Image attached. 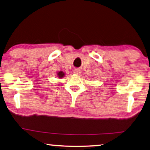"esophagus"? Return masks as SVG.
I'll return each mask as SVG.
<instances>
[{
  "label": "esophagus",
  "mask_w": 150,
  "mask_h": 150,
  "mask_svg": "<svg viewBox=\"0 0 150 150\" xmlns=\"http://www.w3.org/2000/svg\"><path fill=\"white\" fill-rule=\"evenodd\" d=\"M81 69H74V70H73V73H75V74H77V75H79L80 73H81Z\"/></svg>",
  "instance_id": "esophagus-1"
}]
</instances>
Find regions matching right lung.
Listing matches in <instances>:
<instances>
[{
    "instance_id": "right-lung-1",
    "label": "right lung",
    "mask_w": 150,
    "mask_h": 150,
    "mask_svg": "<svg viewBox=\"0 0 150 150\" xmlns=\"http://www.w3.org/2000/svg\"><path fill=\"white\" fill-rule=\"evenodd\" d=\"M64 75V73L63 72H62V71H60L59 73H58V76H59V77L60 78L63 77Z\"/></svg>"
}]
</instances>
